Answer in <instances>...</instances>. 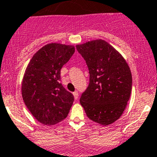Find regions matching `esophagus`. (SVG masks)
<instances>
[{"label": "esophagus", "instance_id": "esophagus-1", "mask_svg": "<svg viewBox=\"0 0 157 157\" xmlns=\"http://www.w3.org/2000/svg\"><path fill=\"white\" fill-rule=\"evenodd\" d=\"M73 95H74V98H75V99H77V98H78V97H79L78 92H77V91L74 92H73Z\"/></svg>", "mask_w": 157, "mask_h": 157}]
</instances>
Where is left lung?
Segmentation results:
<instances>
[{
	"label": "left lung",
	"mask_w": 157,
	"mask_h": 157,
	"mask_svg": "<svg viewBox=\"0 0 157 157\" xmlns=\"http://www.w3.org/2000/svg\"><path fill=\"white\" fill-rule=\"evenodd\" d=\"M90 71V84L80 102L87 117L103 126L123 114L129 100L132 78L123 56L101 39L76 46Z\"/></svg>",
	"instance_id": "1"
}]
</instances>
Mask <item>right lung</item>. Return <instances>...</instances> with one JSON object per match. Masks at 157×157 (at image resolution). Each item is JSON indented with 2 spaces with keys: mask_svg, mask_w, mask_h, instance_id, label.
I'll list each match as a JSON object with an SVG mask.
<instances>
[{
  "mask_svg": "<svg viewBox=\"0 0 157 157\" xmlns=\"http://www.w3.org/2000/svg\"><path fill=\"white\" fill-rule=\"evenodd\" d=\"M75 52L73 45L51 43L33 56L25 71L22 95L37 121L51 126L67 117L74 96L60 83L61 69Z\"/></svg>",
  "mask_w": 157,
  "mask_h": 157,
  "instance_id": "obj_1",
  "label": "right lung"
}]
</instances>
